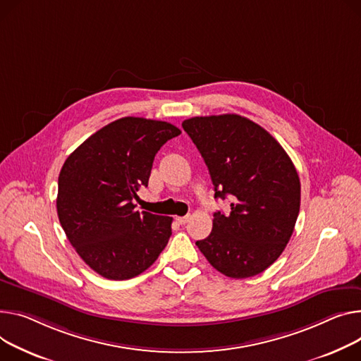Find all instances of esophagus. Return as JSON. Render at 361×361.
Masks as SVG:
<instances>
[{
	"mask_svg": "<svg viewBox=\"0 0 361 361\" xmlns=\"http://www.w3.org/2000/svg\"><path fill=\"white\" fill-rule=\"evenodd\" d=\"M176 221H177L180 225H185V224L190 221V216H188V214H187V216H177Z\"/></svg>",
	"mask_w": 361,
	"mask_h": 361,
	"instance_id": "esophagus-1",
	"label": "esophagus"
}]
</instances>
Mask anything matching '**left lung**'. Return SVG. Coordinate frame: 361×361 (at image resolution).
I'll use <instances>...</instances> for the list:
<instances>
[{
	"instance_id": "left-lung-1",
	"label": "left lung",
	"mask_w": 361,
	"mask_h": 361,
	"mask_svg": "<svg viewBox=\"0 0 361 361\" xmlns=\"http://www.w3.org/2000/svg\"><path fill=\"white\" fill-rule=\"evenodd\" d=\"M183 129L202 154L214 199L232 197L231 213H213L210 235L196 245L231 279L262 273L281 255L300 209V181L280 143L239 114L200 116Z\"/></svg>"
}]
</instances>
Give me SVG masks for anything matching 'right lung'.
<instances>
[{"mask_svg": "<svg viewBox=\"0 0 361 361\" xmlns=\"http://www.w3.org/2000/svg\"><path fill=\"white\" fill-rule=\"evenodd\" d=\"M181 130L161 120L122 117L72 152L58 178V218L88 267L109 280L149 269L171 236L173 218L136 210L152 162Z\"/></svg>", "mask_w": 361, "mask_h": 361, "instance_id": "1", "label": "right lung"}]
</instances>
